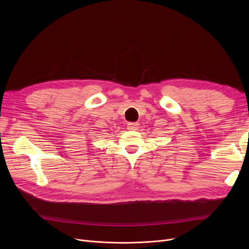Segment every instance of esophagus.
<instances>
[{"instance_id":"1","label":"esophagus","mask_w":249,"mask_h":249,"mask_svg":"<svg viewBox=\"0 0 249 249\" xmlns=\"http://www.w3.org/2000/svg\"><path fill=\"white\" fill-rule=\"evenodd\" d=\"M138 127H139V124L137 122H130V123L127 124V129L132 130V131H133V130H137Z\"/></svg>"}]
</instances>
